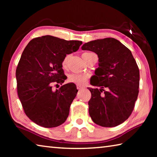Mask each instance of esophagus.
Returning <instances> with one entry per match:
<instances>
[{"label": "esophagus", "instance_id": "1", "mask_svg": "<svg viewBox=\"0 0 157 157\" xmlns=\"http://www.w3.org/2000/svg\"><path fill=\"white\" fill-rule=\"evenodd\" d=\"M76 87H77V89H84V86H81V85H79V84H77L76 85Z\"/></svg>", "mask_w": 157, "mask_h": 157}]
</instances>
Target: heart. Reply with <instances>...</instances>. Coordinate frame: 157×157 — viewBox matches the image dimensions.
Returning a JSON list of instances; mask_svg holds the SVG:
<instances>
[{
    "instance_id": "1",
    "label": "heart",
    "mask_w": 157,
    "mask_h": 157,
    "mask_svg": "<svg viewBox=\"0 0 157 157\" xmlns=\"http://www.w3.org/2000/svg\"><path fill=\"white\" fill-rule=\"evenodd\" d=\"M90 52H84L82 54V56H83L84 55L89 54ZM68 59V55H66L65 57L63 58L62 62V66L63 68H66V66H67V62ZM89 75L86 74H78V73H72L71 75H68V80L69 82L71 83H74L79 85H83L86 84L87 82V79L89 78Z\"/></svg>"
}]
</instances>
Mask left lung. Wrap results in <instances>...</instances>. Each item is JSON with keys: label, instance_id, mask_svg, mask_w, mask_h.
<instances>
[{"label": "left lung", "instance_id": "left-lung-1", "mask_svg": "<svg viewBox=\"0 0 157 157\" xmlns=\"http://www.w3.org/2000/svg\"><path fill=\"white\" fill-rule=\"evenodd\" d=\"M82 50L94 52L99 58L91 84L100 89L88 88L90 116L102 127L123 123L134 110L139 91V69L131 51L113 38L88 42Z\"/></svg>", "mask_w": 157, "mask_h": 157}]
</instances>
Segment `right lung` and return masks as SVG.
Here are the masks:
<instances>
[{"label":"right lung","mask_w":157,"mask_h":157,"mask_svg":"<svg viewBox=\"0 0 157 157\" xmlns=\"http://www.w3.org/2000/svg\"><path fill=\"white\" fill-rule=\"evenodd\" d=\"M82 44L46 35L32 39L23 50L16 70L18 96L26 116L39 126L57 127L68 118L78 90L73 83L63 84L67 78L62 62ZM54 83L62 86L53 91Z\"/></svg>","instance_id":"add662e5"}]
</instances>
